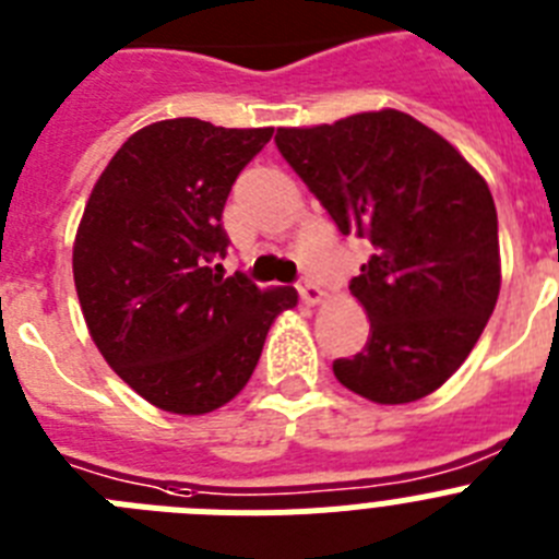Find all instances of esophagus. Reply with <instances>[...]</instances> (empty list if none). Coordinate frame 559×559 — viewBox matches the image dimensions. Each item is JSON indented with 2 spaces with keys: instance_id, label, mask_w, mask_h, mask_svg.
Masks as SVG:
<instances>
[{
  "instance_id": "esophagus-1",
  "label": "esophagus",
  "mask_w": 559,
  "mask_h": 559,
  "mask_svg": "<svg viewBox=\"0 0 559 559\" xmlns=\"http://www.w3.org/2000/svg\"><path fill=\"white\" fill-rule=\"evenodd\" d=\"M296 290H299V299H302L305 305H319L322 302V288L319 285H313L310 280H302V283L296 285Z\"/></svg>"
}]
</instances>
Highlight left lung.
<instances>
[{
    "mask_svg": "<svg viewBox=\"0 0 559 559\" xmlns=\"http://www.w3.org/2000/svg\"><path fill=\"white\" fill-rule=\"evenodd\" d=\"M274 142L341 235L372 243L349 283L369 341L333 360L338 383L383 406L437 392L476 347L501 288L487 181L451 142L394 108L280 128Z\"/></svg>",
    "mask_w": 559,
    "mask_h": 559,
    "instance_id": "left-lung-1",
    "label": "left lung"
}]
</instances>
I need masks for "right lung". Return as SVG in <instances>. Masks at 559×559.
Masks as SVG:
<instances>
[{
    "label": "right lung",
    "mask_w": 559,
    "mask_h": 559,
    "mask_svg": "<svg viewBox=\"0 0 559 559\" xmlns=\"http://www.w3.org/2000/svg\"><path fill=\"white\" fill-rule=\"evenodd\" d=\"M274 128L195 117L145 126L114 153L72 249L83 319L108 367L162 412L206 414L249 383L294 288L224 276L221 215Z\"/></svg>",
    "instance_id": "right-lung-1"
}]
</instances>
